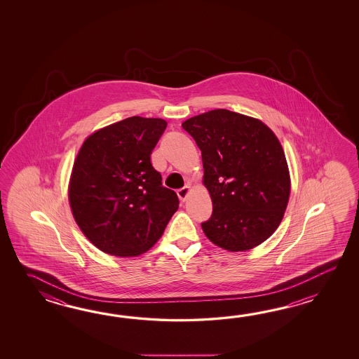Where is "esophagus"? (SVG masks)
Returning <instances> with one entry per match:
<instances>
[{"label": "esophagus", "instance_id": "1", "mask_svg": "<svg viewBox=\"0 0 359 359\" xmlns=\"http://www.w3.org/2000/svg\"><path fill=\"white\" fill-rule=\"evenodd\" d=\"M190 186H186V187H183L181 190H178L177 195H178V198H180L181 201H186V198H189V195H190Z\"/></svg>", "mask_w": 359, "mask_h": 359}]
</instances>
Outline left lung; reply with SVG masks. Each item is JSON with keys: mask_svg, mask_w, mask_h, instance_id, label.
Segmentation results:
<instances>
[{"mask_svg": "<svg viewBox=\"0 0 359 359\" xmlns=\"http://www.w3.org/2000/svg\"><path fill=\"white\" fill-rule=\"evenodd\" d=\"M201 150L213 214L201 223L224 250L246 252L272 236L287 208L291 180L281 142L264 123L215 109L182 123Z\"/></svg>", "mask_w": 359, "mask_h": 359, "instance_id": "8db88e82", "label": "left lung"}]
</instances>
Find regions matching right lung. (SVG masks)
I'll return each mask as SVG.
<instances>
[{
  "label": "right lung",
  "instance_id": "1",
  "mask_svg": "<svg viewBox=\"0 0 359 359\" xmlns=\"http://www.w3.org/2000/svg\"><path fill=\"white\" fill-rule=\"evenodd\" d=\"M167 122L130 116L93 132L76 154L69 205L78 227L101 252L138 257L161 238L178 209L150 155Z\"/></svg>",
  "mask_w": 359,
  "mask_h": 359
}]
</instances>
